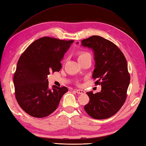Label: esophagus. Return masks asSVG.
I'll use <instances>...</instances> for the list:
<instances>
[{
    "mask_svg": "<svg viewBox=\"0 0 146 146\" xmlns=\"http://www.w3.org/2000/svg\"><path fill=\"white\" fill-rule=\"evenodd\" d=\"M76 92L78 94H85V91L83 90H80V89H77L76 90Z\"/></svg>",
    "mask_w": 146,
    "mask_h": 146,
    "instance_id": "34e87169",
    "label": "esophagus"
}]
</instances>
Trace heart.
<instances>
[{"label": "heart", "instance_id": "b5f03b06", "mask_svg": "<svg viewBox=\"0 0 146 146\" xmlns=\"http://www.w3.org/2000/svg\"><path fill=\"white\" fill-rule=\"evenodd\" d=\"M77 57H78V60H79V62H80V61L87 59V58H91V59H92L91 54H90L89 52H87V51H80V52H79L77 54Z\"/></svg>", "mask_w": 146, "mask_h": 146}]
</instances>
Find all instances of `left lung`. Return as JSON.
I'll return each instance as SVG.
<instances>
[{"label":"left lung","instance_id":"obj_1","mask_svg":"<svg viewBox=\"0 0 146 146\" xmlns=\"http://www.w3.org/2000/svg\"><path fill=\"white\" fill-rule=\"evenodd\" d=\"M81 43L94 51L96 64L92 77L98 79L96 86L101 85L100 92H87L90 100L84 109L94 119L109 118L119 111L127 98L130 82L127 60L116 45L100 36L92 35Z\"/></svg>","mask_w":146,"mask_h":146}]
</instances>
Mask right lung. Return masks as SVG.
<instances>
[{"label": "right lung", "mask_w": 146, "mask_h": 146, "mask_svg": "<svg viewBox=\"0 0 146 146\" xmlns=\"http://www.w3.org/2000/svg\"><path fill=\"white\" fill-rule=\"evenodd\" d=\"M74 40L44 37L34 41L21 56L14 76L16 100L32 117H47L56 111L66 87L48 88L47 76L59 72L60 61Z\"/></svg>", "instance_id": "1"}]
</instances>
